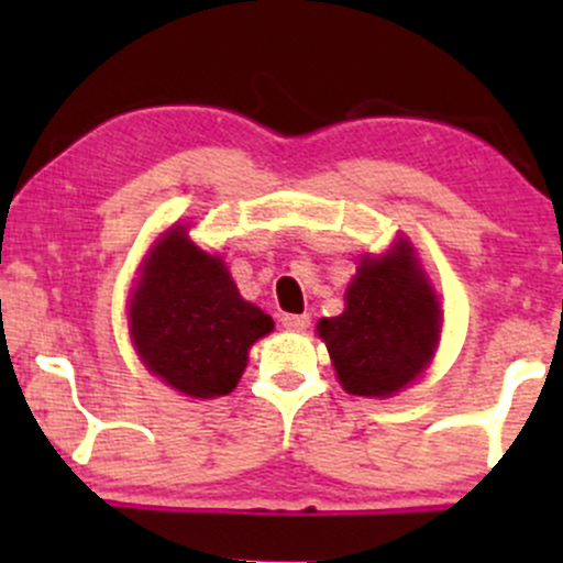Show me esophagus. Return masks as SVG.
<instances>
[{
    "label": "esophagus",
    "mask_w": 563,
    "mask_h": 563,
    "mask_svg": "<svg viewBox=\"0 0 563 563\" xmlns=\"http://www.w3.org/2000/svg\"><path fill=\"white\" fill-rule=\"evenodd\" d=\"M283 325L294 333H303L309 328V314H286V318H283Z\"/></svg>",
    "instance_id": "1"
}]
</instances>
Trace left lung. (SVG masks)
I'll return each instance as SVG.
<instances>
[{
	"mask_svg": "<svg viewBox=\"0 0 563 563\" xmlns=\"http://www.w3.org/2000/svg\"><path fill=\"white\" fill-rule=\"evenodd\" d=\"M437 296L410 245L399 243L380 260L360 262L339 318L320 320L318 333L341 386L360 397H391L429 365L439 341Z\"/></svg>",
	"mask_w": 563,
	"mask_h": 563,
	"instance_id": "8db88e82",
	"label": "left lung"
}]
</instances>
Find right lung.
<instances>
[{
    "mask_svg": "<svg viewBox=\"0 0 563 563\" xmlns=\"http://www.w3.org/2000/svg\"><path fill=\"white\" fill-rule=\"evenodd\" d=\"M129 320L147 371L200 399L235 389L251 344L273 331V318L241 299L222 260L200 251L183 228L153 249Z\"/></svg>",
    "mask_w": 563,
    "mask_h": 563,
    "instance_id": "add662e5",
    "label": "right lung"
}]
</instances>
